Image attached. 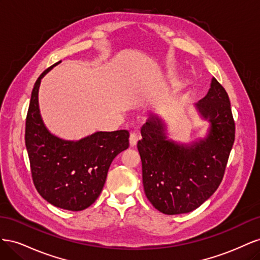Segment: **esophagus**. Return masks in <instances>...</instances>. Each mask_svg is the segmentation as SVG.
Masks as SVG:
<instances>
[{
  "label": "esophagus",
  "mask_w": 260,
  "mask_h": 260,
  "mask_svg": "<svg viewBox=\"0 0 260 260\" xmlns=\"http://www.w3.org/2000/svg\"><path fill=\"white\" fill-rule=\"evenodd\" d=\"M139 141V136L137 135L136 132H132L130 135V138H129V142H130V145L131 146H136L137 143Z\"/></svg>",
  "instance_id": "1"
}]
</instances>
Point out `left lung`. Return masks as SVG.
<instances>
[{"instance_id": "obj_1", "label": "left lung", "mask_w": 260, "mask_h": 260, "mask_svg": "<svg viewBox=\"0 0 260 260\" xmlns=\"http://www.w3.org/2000/svg\"><path fill=\"white\" fill-rule=\"evenodd\" d=\"M194 107L209 124L205 136L192 142L170 139L167 124L158 115L147 119L141 129L138 149L144 192L153 206L166 215L190 212L215 193L233 146L230 100L215 78L205 98Z\"/></svg>"}]
</instances>
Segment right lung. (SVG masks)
<instances>
[{
    "mask_svg": "<svg viewBox=\"0 0 260 260\" xmlns=\"http://www.w3.org/2000/svg\"><path fill=\"white\" fill-rule=\"evenodd\" d=\"M60 62L46 69L35 83L25 141L39 194L55 207L79 211L91 206L100 196L112 161L129 147V132L98 131L80 140L53 135L40 113L39 88L43 77Z\"/></svg>",
    "mask_w": 260,
    "mask_h": 260,
    "instance_id": "add662e5",
    "label": "right lung"
}]
</instances>
